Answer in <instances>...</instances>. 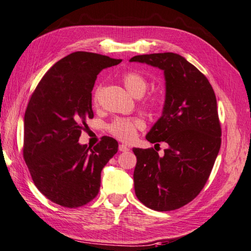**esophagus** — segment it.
<instances>
[{"instance_id":"1","label":"esophagus","mask_w":251,"mask_h":251,"mask_svg":"<svg viewBox=\"0 0 251 251\" xmlns=\"http://www.w3.org/2000/svg\"><path fill=\"white\" fill-rule=\"evenodd\" d=\"M129 150L130 149L127 148V146L125 145V144H120L119 145V151H120V152H126V151H129Z\"/></svg>"}]
</instances>
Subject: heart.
Listing matches in <instances>:
<instances>
[{"label":"heart","mask_w":251,"mask_h":251,"mask_svg":"<svg viewBox=\"0 0 251 251\" xmlns=\"http://www.w3.org/2000/svg\"><path fill=\"white\" fill-rule=\"evenodd\" d=\"M122 82H124L126 88L132 95L135 97H141L148 88V81L146 78L135 71H127L122 75ZM101 85H97L93 93V102L98 105L101 94ZM145 105L151 108H156L159 105V99L156 96H151L146 99ZM144 127V121L139 117H118L113 119L108 125V131L111 135L118 140L124 142H130L135 138L136 132Z\"/></svg>","instance_id":"obj_1"}]
</instances>
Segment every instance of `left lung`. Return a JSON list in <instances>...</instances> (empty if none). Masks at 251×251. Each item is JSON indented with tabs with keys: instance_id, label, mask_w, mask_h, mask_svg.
<instances>
[{
	"instance_id": "left-lung-1",
	"label": "left lung",
	"mask_w": 251,
	"mask_h": 251,
	"mask_svg": "<svg viewBox=\"0 0 251 251\" xmlns=\"http://www.w3.org/2000/svg\"><path fill=\"white\" fill-rule=\"evenodd\" d=\"M130 61L164 71L163 115L146 140L169 145L163 157L153 148L133 149L135 195L152 210H176L201 192L219 154L222 129L215 94L205 75L179 54H142Z\"/></svg>"
}]
</instances>
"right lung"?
Here are the masks:
<instances>
[{"label": "right lung", "instance_id": "1", "mask_svg": "<svg viewBox=\"0 0 251 251\" xmlns=\"http://www.w3.org/2000/svg\"><path fill=\"white\" fill-rule=\"evenodd\" d=\"M120 59L73 52L49 69L28 102L24 117L23 156L32 181L47 199L81 207L98 195L100 174L118 152V142L102 136L94 148L78 139L93 119L92 91L101 70Z\"/></svg>", "mask_w": 251, "mask_h": 251}]
</instances>
